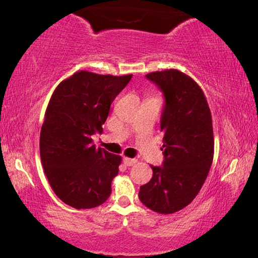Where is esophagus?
I'll list each match as a JSON object with an SVG mask.
<instances>
[{
	"mask_svg": "<svg viewBox=\"0 0 258 258\" xmlns=\"http://www.w3.org/2000/svg\"><path fill=\"white\" fill-rule=\"evenodd\" d=\"M123 161H124V164L126 165V166H133V165H135L138 163V159H135V158H128V157H125V158L123 159Z\"/></svg>",
	"mask_w": 258,
	"mask_h": 258,
	"instance_id": "obj_1",
	"label": "esophagus"
}]
</instances>
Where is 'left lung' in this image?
Segmentation results:
<instances>
[{
    "label": "left lung",
    "mask_w": 258,
    "mask_h": 258,
    "mask_svg": "<svg viewBox=\"0 0 258 258\" xmlns=\"http://www.w3.org/2000/svg\"><path fill=\"white\" fill-rule=\"evenodd\" d=\"M163 91L165 107L164 163L151 166V180L140 187L139 198L151 211L173 214L186 207L199 194L214 157L212 113L202 87L177 69L147 74Z\"/></svg>",
    "instance_id": "left-lung-1"
}]
</instances>
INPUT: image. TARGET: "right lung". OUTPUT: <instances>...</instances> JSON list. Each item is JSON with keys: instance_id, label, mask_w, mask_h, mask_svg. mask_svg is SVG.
<instances>
[{"instance_id": "add662e5", "label": "right lung", "mask_w": 258, "mask_h": 258, "mask_svg": "<svg viewBox=\"0 0 258 258\" xmlns=\"http://www.w3.org/2000/svg\"><path fill=\"white\" fill-rule=\"evenodd\" d=\"M132 75H100L80 71L55 87L45 110L40 155L45 175L58 198L76 209L102 205L121 157L95 148L115 98Z\"/></svg>"}]
</instances>
